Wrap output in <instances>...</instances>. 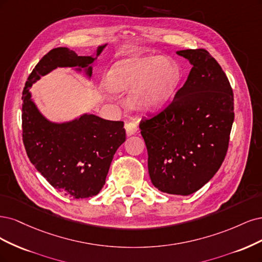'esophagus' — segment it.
I'll return each instance as SVG.
<instances>
[{
  "mask_svg": "<svg viewBox=\"0 0 262 262\" xmlns=\"http://www.w3.org/2000/svg\"><path fill=\"white\" fill-rule=\"evenodd\" d=\"M125 129H126V134H127V136H132V135H135L138 130L137 124L134 122H127L125 124Z\"/></svg>",
  "mask_w": 262,
  "mask_h": 262,
  "instance_id": "obj_1",
  "label": "esophagus"
}]
</instances>
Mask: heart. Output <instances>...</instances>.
I'll return each mask as SVG.
<instances>
[{
  "label": "heart",
  "instance_id": "b5f03b06",
  "mask_svg": "<svg viewBox=\"0 0 262 262\" xmlns=\"http://www.w3.org/2000/svg\"><path fill=\"white\" fill-rule=\"evenodd\" d=\"M179 78V69L171 60L162 56H142L114 64L106 75L105 83L112 91L132 89L130 104L139 110H150L165 102Z\"/></svg>",
  "mask_w": 262,
  "mask_h": 262
}]
</instances>
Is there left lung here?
<instances>
[{
	"label": "left lung",
	"instance_id": "1",
	"mask_svg": "<svg viewBox=\"0 0 262 262\" xmlns=\"http://www.w3.org/2000/svg\"><path fill=\"white\" fill-rule=\"evenodd\" d=\"M176 54L192 65L187 80L170 103L143 117L139 128L155 187L187 196L212 179L224 161L234 98L222 67L205 49Z\"/></svg>",
	"mask_w": 262,
	"mask_h": 262
}]
</instances>
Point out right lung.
<instances>
[{
    "label": "right lung",
    "instance_id": "right-lung-1",
    "mask_svg": "<svg viewBox=\"0 0 262 262\" xmlns=\"http://www.w3.org/2000/svg\"><path fill=\"white\" fill-rule=\"evenodd\" d=\"M106 45L97 49V56ZM97 57L79 56L67 48H55L41 58L23 91V141L30 162L50 185L66 196L82 199L102 189L117 148L126 139L124 123L82 114L65 123H53L40 113L31 99L32 83L57 67H76L91 77Z\"/></svg>",
    "mask_w": 262,
    "mask_h": 262
}]
</instances>
